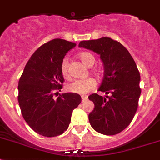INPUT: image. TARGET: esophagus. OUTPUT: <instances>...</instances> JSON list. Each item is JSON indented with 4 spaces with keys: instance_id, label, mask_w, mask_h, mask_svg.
Instances as JSON below:
<instances>
[{
    "instance_id": "1",
    "label": "esophagus",
    "mask_w": 160,
    "mask_h": 160,
    "mask_svg": "<svg viewBox=\"0 0 160 160\" xmlns=\"http://www.w3.org/2000/svg\"><path fill=\"white\" fill-rule=\"evenodd\" d=\"M86 100H87V96H82V97H81V101H82V102H85Z\"/></svg>"
}]
</instances>
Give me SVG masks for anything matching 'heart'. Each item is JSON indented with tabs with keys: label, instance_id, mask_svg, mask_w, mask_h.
Segmentation results:
<instances>
[{
	"label": "heart",
	"instance_id": "heart-1",
	"mask_svg": "<svg viewBox=\"0 0 160 160\" xmlns=\"http://www.w3.org/2000/svg\"><path fill=\"white\" fill-rule=\"evenodd\" d=\"M79 57L83 64L86 66H92L95 63V57L89 52H81L79 54ZM60 71L61 75L65 78H69V71H68V60L67 58L63 59L60 65ZM95 87V80L92 79H85V80H75L70 83L67 85V90L69 92L79 95H85L90 90Z\"/></svg>",
	"mask_w": 160,
	"mask_h": 160
}]
</instances>
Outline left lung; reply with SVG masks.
Returning a JSON list of instances; mask_svg holds the SVG:
<instances>
[{
	"label": "left lung",
	"mask_w": 160,
	"mask_h": 160,
	"mask_svg": "<svg viewBox=\"0 0 160 160\" xmlns=\"http://www.w3.org/2000/svg\"><path fill=\"white\" fill-rule=\"evenodd\" d=\"M79 47L100 55L105 70L99 91L107 95L89 96L95 104L89 114L90 125L105 135L119 134L131 123L138 108L141 89L136 64L123 45L109 37L82 41Z\"/></svg>",
	"instance_id": "8db88e82"
}]
</instances>
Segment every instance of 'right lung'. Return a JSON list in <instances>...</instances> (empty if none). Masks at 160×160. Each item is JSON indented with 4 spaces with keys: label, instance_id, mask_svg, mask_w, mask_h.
<instances>
[{
    "label": "right lung",
    "instance_id": "right-lung-1",
    "mask_svg": "<svg viewBox=\"0 0 160 160\" xmlns=\"http://www.w3.org/2000/svg\"><path fill=\"white\" fill-rule=\"evenodd\" d=\"M75 43L54 39L39 47L25 66L18 85V102L28 125L37 134L55 137L68 129L71 114L81 102L78 94L65 93L55 100L54 90H61L64 77L60 65Z\"/></svg>",
    "mask_w": 160,
    "mask_h": 160
}]
</instances>
